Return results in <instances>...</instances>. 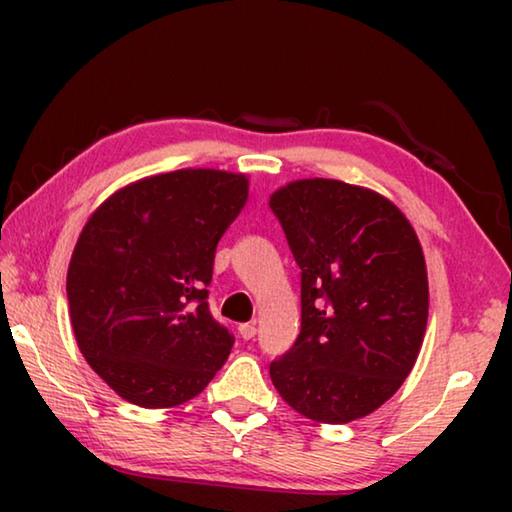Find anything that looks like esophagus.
<instances>
[{
	"instance_id": "34e87169",
	"label": "esophagus",
	"mask_w": 512,
	"mask_h": 512,
	"mask_svg": "<svg viewBox=\"0 0 512 512\" xmlns=\"http://www.w3.org/2000/svg\"><path fill=\"white\" fill-rule=\"evenodd\" d=\"M239 334H241V339H244V341L255 339V334H257V327H255V323L239 325Z\"/></svg>"
}]
</instances>
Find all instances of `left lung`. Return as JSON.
Here are the masks:
<instances>
[{"label":"left lung","mask_w":512,"mask_h":512,"mask_svg":"<svg viewBox=\"0 0 512 512\" xmlns=\"http://www.w3.org/2000/svg\"><path fill=\"white\" fill-rule=\"evenodd\" d=\"M302 271L300 334L271 363L293 411L345 424L377 411L418 359L429 316L424 253L400 207L372 189L329 178L271 194Z\"/></svg>","instance_id":"left-lung-1"}]
</instances>
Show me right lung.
Wrapping results in <instances>:
<instances>
[{
    "instance_id": "add662e5",
    "label": "right lung",
    "mask_w": 512,
    "mask_h": 512,
    "mask_svg": "<svg viewBox=\"0 0 512 512\" xmlns=\"http://www.w3.org/2000/svg\"><path fill=\"white\" fill-rule=\"evenodd\" d=\"M248 201L244 173L178 169L117 189L67 271L69 318L121 400L171 409L210 384L235 343L207 307L216 244Z\"/></svg>"
}]
</instances>
